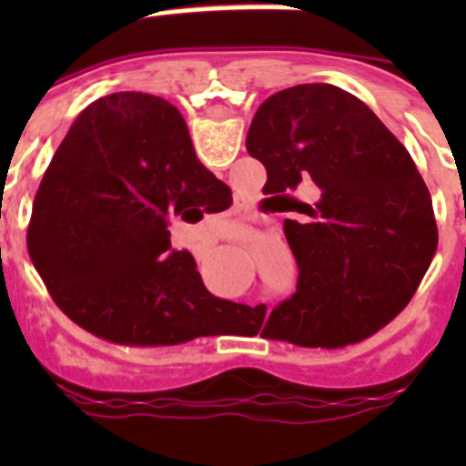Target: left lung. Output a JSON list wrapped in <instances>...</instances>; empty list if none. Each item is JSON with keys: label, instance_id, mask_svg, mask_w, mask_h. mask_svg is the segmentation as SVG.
Returning a JSON list of instances; mask_svg holds the SVG:
<instances>
[{"label": "left lung", "instance_id": "1", "mask_svg": "<svg viewBox=\"0 0 466 466\" xmlns=\"http://www.w3.org/2000/svg\"><path fill=\"white\" fill-rule=\"evenodd\" d=\"M247 151L268 172L263 193L282 212L303 214L284 219L299 282L270 312L273 339L343 348L392 322L439 242L431 196L406 147L355 95L300 84L258 106ZM306 181L320 191L312 206L289 196Z\"/></svg>", "mask_w": 466, "mask_h": 466}]
</instances>
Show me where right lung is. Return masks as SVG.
<instances>
[{"mask_svg": "<svg viewBox=\"0 0 466 466\" xmlns=\"http://www.w3.org/2000/svg\"><path fill=\"white\" fill-rule=\"evenodd\" d=\"M221 184L163 97L130 90L86 106L32 209V257L56 306L111 343L209 336L219 299L191 254L172 249L167 226L203 219Z\"/></svg>", "mask_w": 466, "mask_h": 466, "instance_id": "1", "label": "right lung"}]
</instances>
